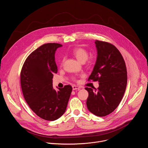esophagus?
Returning a JSON list of instances; mask_svg holds the SVG:
<instances>
[{
	"mask_svg": "<svg viewBox=\"0 0 148 148\" xmlns=\"http://www.w3.org/2000/svg\"><path fill=\"white\" fill-rule=\"evenodd\" d=\"M72 88L73 90H80V87L78 86H76V85H73L72 86Z\"/></svg>",
	"mask_w": 148,
	"mask_h": 148,
	"instance_id": "obj_1",
	"label": "esophagus"
}]
</instances>
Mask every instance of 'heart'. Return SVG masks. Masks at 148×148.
Here are the masks:
<instances>
[{
  "mask_svg": "<svg viewBox=\"0 0 148 148\" xmlns=\"http://www.w3.org/2000/svg\"><path fill=\"white\" fill-rule=\"evenodd\" d=\"M71 54L72 55H73L77 60L80 62L81 63H84L86 61V60H87V58L88 57V51L82 48V47H76V48H73L71 52ZM65 60V58H63V59L62 60V61H61V65H62L63 64V62ZM88 64H92V61H89L88 62ZM72 79L75 81H76L77 80V78L76 77H72Z\"/></svg>",
  "mask_w": 148,
  "mask_h": 148,
  "instance_id": "obj_1",
  "label": "heart"
}]
</instances>
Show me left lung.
I'll use <instances>...</instances> for the list:
<instances>
[{"instance_id":"8db88e82","label":"left lung","mask_w":148,"mask_h":148,"mask_svg":"<svg viewBox=\"0 0 148 148\" xmlns=\"http://www.w3.org/2000/svg\"><path fill=\"white\" fill-rule=\"evenodd\" d=\"M97 58L88 81L99 82L97 88L86 87L88 93V110L99 116H106L119 106L127 83V72L124 58L114 45L96 40Z\"/></svg>"}]
</instances>
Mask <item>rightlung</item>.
I'll return each mask as SVG.
<instances>
[{
    "mask_svg": "<svg viewBox=\"0 0 148 148\" xmlns=\"http://www.w3.org/2000/svg\"><path fill=\"white\" fill-rule=\"evenodd\" d=\"M62 45L45 44L25 60L20 73V83L25 100L38 116L47 121L61 117L67 107L72 90L71 85L53 88L52 78L58 72L55 61L56 49Z\"/></svg>",
    "mask_w": 148,
    "mask_h": 148,
    "instance_id": "obj_1",
    "label": "right lung"
}]
</instances>
